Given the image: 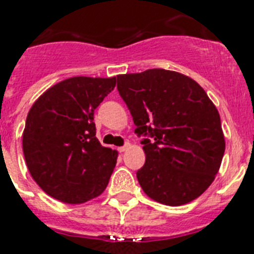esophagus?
I'll use <instances>...</instances> for the list:
<instances>
[{"mask_svg":"<svg viewBox=\"0 0 254 254\" xmlns=\"http://www.w3.org/2000/svg\"><path fill=\"white\" fill-rule=\"evenodd\" d=\"M129 147H130V144L129 143H127V144H124L123 147H119L118 149H119V152H125L127 148H129Z\"/></svg>","mask_w":254,"mask_h":254,"instance_id":"obj_1","label":"esophagus"}]
</instances>
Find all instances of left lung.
Listing matches in <instances>:
<instances>
[{
  "mask_svg": "<svg viewBox=\"0 0 254 254\" xmlns=\"http://www.w3.org/2000/svg\"><path fill=\"white\" fill-rule=\"evenodd\" d=\"M145 153L136 178L144 193L167 206L189 203L212 184L225 152L220 115L191 78L165 69L118 75Z\"/></svg>",
  "mask_w": 254,
  "mask_h": 254,
  "instance_id": "1",
  "label": "left lung"
}]
</instances>
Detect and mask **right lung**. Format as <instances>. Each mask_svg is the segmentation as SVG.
<instances>
[{"instance_id":"obj_1","label":"right lung","mask_w":254,"mask_h":254,"mask_svg":"<svg viewBox=\"0 0 254 254\" xmlns=\"http://www.w3.org/2000/svg\"><path fill=\"white\" fill-rule=\"evenodd\" d=\"M115 85V76H74L51 87L32 106L24 157L34 182L55 199L84 203L109 184L118 152L98 142L93 116Z\"/></svg>"}]
</instances>
